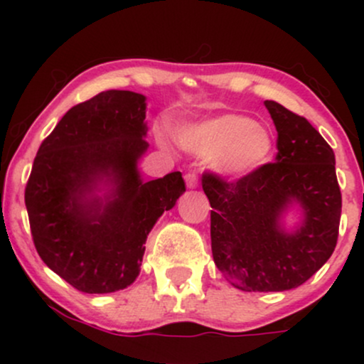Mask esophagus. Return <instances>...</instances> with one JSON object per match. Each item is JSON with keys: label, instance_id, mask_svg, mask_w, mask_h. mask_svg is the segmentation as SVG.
<instances>
[{"label": "esophagus", "instance_id": "esophagus-1", "mask_svg": "<svg viewBox=\"0 0 364 364\" xmlns=\"http://www.w3.org/2000/svg\"><path fill=\"white\" fill-rule=\"evenodd\" d=\"M185 181H186L188 188H195L196 185H198V176H196L195 173H186L185 174Z\"/></svg>", "mask_w": 364, "mask_h": 364}]
</instances>
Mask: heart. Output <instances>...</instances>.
<instances>
[{
    "mask_svg": "<svg viewBox=\"0 0 364 364\" xmlns=\"http://www.w3.org/2000/svg\"><path fill=\"white\" fill-rule=\"evenodd\" d=\"M183 141L200 156L215 157V168L232 178L260 169L274 150L269 129L241 114H225L195 124L186 129Z\"/></svg>",
    "mask_w": 364,
    "mask_h": 364,
    "instance_id": "b5f03b06",
    "label": "heart"
}]
</instances>
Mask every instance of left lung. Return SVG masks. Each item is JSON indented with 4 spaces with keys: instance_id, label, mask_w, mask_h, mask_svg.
I'll return each mask as SVG.
<instances>
[{
    "instance_id": "obj_1",
    "label": "left lung",
    "mask_w": 364,
    "mask_h": 364,
    "mask_svg": "<svg viewBox=\"0 0 364 364\" xmlns=\"http://www.w3.org/2000/svg\"><path fill=\"white\" fill-rule=\"evenodd\" d=\"M277 129V157L237 179L205 171L212 255L217 269L241 291L274 292L301 286L333 253L342 195L336 156L323 136L275 101H265ZM291 201L304 208L296 233L278 225Z\"/></svg>"
}]
</instances>
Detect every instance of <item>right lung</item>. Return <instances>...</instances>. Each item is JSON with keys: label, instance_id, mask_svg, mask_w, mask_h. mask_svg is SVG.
Wrapping results in <instances>:
<instances>
[{"label": "right lung", "instance_id": "1", "mask_svg": "<svg viewBox=\"0 0 364 364\" xmlns=\"http://www.w3.org/2000/svg\"><path fill=\"white\" fill-rule=\"evenodd\" d=\"M144 119L141 94L101 92L66 112L37 150L25 186L32 240L46 265L82 292L135 281L150 229L186 191L179 171L141 181ZM102 177L115 185L104 206L85 200Z\"/></svg>", "mask_w": 364, "mask_h": 364}]
</instances>
